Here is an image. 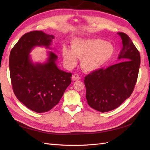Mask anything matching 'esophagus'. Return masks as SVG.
Listing matches in <instances>:
<instances>
[{
	"label": "esophagus",
	"mask_w": 150,
	"mask_h": 150,
	"mask_svg": "<svg viewBox=\"0 0 150 150\" xmlns=\"http://www.w3.org/2000/svg\"><path fill=\"white\" fill-rule=\"evenodd\" d=\"M80 79H81V78H80V76L78 74H74L73 76H72V79L73 80V81H78Z\"/></svg>",
	"instance_id": "1"
}]
</instances>
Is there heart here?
<instances>
[{"label":"heart","instance_id":"heart-1","mask_svg":"<svg viewBox=\"0 0 150 150\" xmlns=\"http://www.w3.org/2000/svg\"><path fill=\"white\" fill-rule=\"evenodd\" d=\"M115 51L114 45L101 39L76 38L72 41L71 49L67 46L62 49L68 66H74L78 57L81 59V68L87 72L101 69L111 59Z\"/></svg>","mask_w":150,"mask_h":150}]
</instances>
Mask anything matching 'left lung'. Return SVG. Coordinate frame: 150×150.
<instances>
[{"instance_id":"1","label":"left lung","mask_w":150,"mask_h":150,"mask_svg":"<svg viewBox=\"0 0 150 150\" xmlns=\"http://www.w3.org/2000/svg\"><path fill=\"white\" fill-rule=\"evenodd\" d=\"M118 34L122 47L117 59L121 61L91 72L84 79L88 104L102 112L115 110L131 96L138 76L139 52L125 33Z\"/></svg>"}]
</instances>
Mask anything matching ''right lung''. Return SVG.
Returning <instances> with one entry per match:
<instances>
[{"label":"right lung","instance_id":"obj_1","mask_svg":"<svg viewBox=\"0 0 150 150\" xmlns=\"http://www.w3.org/2000/svg\"><path fill=\"white\" fill-rule=\"evenodd\" d=\"M53 35L32 31L23 35L12 49L10 76L13 93L19 101L36 112H47L59 102L71 83V72L58 68L57 56L47 51L44 62H34L30 53L35 47H51Z\"/></svg>","mask_w":150,"mask_h":150}]
</instances>
